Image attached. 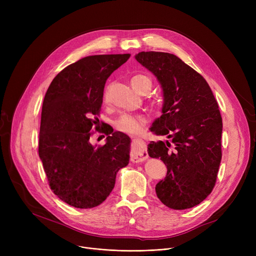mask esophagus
<instances>
[{
  "label": "esophagus",
  "instance_id": "34e87169",
  "mask_svg": "<svg viewBox=\"0 0 256 256\" xmlns=\"http://www.w3.org/2000/svg\"><path fill=\"white\" fill-rule=\"evenodd\" d=\"M148 158L147 154L146 143L141 139H132V152L130 160L132 162H142V160Z\"/></svg>",
  "mask_w": 256,
  "mask_h": 256
}]
</instances>
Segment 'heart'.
<instances>
[{
    "label": "heart",
    "mask_w": 256,
    "mask_h": 256,
    "mask_svg": "<svg viewBox=\"0 0 256 256\" xmlns=\"http://www.w3.org/2000/svg\"><path fill=\"white\" fill-rule=\"evenodd\" d=\"M150 80L148 76H143V74H137L132 78L130 83L134 88L138 90L140 84L143 82V80ZM108 98H109V94H108V90H106L104 93V100L106 102ZM145 124H146V118L144 116L132 115V114H124L115 121V126L119 130L130 134V135H137V134L141 132Z\"/></svg>",
    "instance_id": "heart-1"
}]
</instances>
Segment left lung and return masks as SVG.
I'll use <instances>...</instances> for the list:
<instances>
[{
  "instance_id": "left-lung-1",
  "label": "left lung",
  "mask_w": 256,
  "mask_h": 256,
  "mask_svg": "<svg viewBox=\"0 0 256 256\" xmlns=\"http://www.w3.org/2000/svg\"><path fill=\"white\" fill-rule=\"evenodd\" d=\"M135 58L163 92L162 115L150 130L167 140L147 147L150 156L167 167L156 196L170 208H191L210 194L217 180L223 126L218 102L204 76L173 54L141 52Z\"/></svg>"
}]
</instances>
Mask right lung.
Listing matches in <instances>:
<instances>
[{
    "label": "right lung",
    "mask_w": 256,
    "mask_h": 256,
    "mask_svg": "<svg viewBox=\"0 0 256 256\" xmlns=\"http://www.w3.org/2000/svg\"><path fill=\"white\" fill-rule=\"evenodd\" d=\"M130 56L80 59L54 78L46 93L39 158L54 194L74 208H91L102 204L113 190L117 172L130 162V138L126 134L104 128L106 144L96 147L90 142L106 80Z\"/></svg>",
    "instance_id": "add662e5"
}]
</instances>
